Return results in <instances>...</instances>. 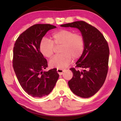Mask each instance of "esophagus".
Returning a JSON list of instances; mask_svg holds the SVG:
<instances>
[{
    "instance_id": "1",
    "label": "esophagus",
    "mask_w": 121,
    "mask_h": 121,
    "mask_svg": "<svg viewBox=\"0 0 121 121\" xmlns=\"http://www.w3.org/2000/svg\"><path fill=\"white\" fill-rule=\"evenodd\" d=\"M56 71H57V72L59 73V75H61L62 74L63 72H65V70H64V69H58L57 70H56Z\"/></svg>"
}]
</instances>
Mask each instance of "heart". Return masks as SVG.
<instances>
[{"label": "heart", "mask_w": 121, "mask_h": 121, "mask_svg": "<svg viewBox=\"0 0 121 121\" xmlns=\"http://www.w3.org/2000/svg\"><path fill=\"white\" fill-rule=\"evenodd\" d=\"M51 40L43 38L39 45L42 55L51 58L55 52V46L61 45L60 55L55 56L50 61L51 67L62 69L68 66L74 59L79 58L84 50V39L79 33L71 30H61L51 36Z\"/></svg>", "instance_id": "heart-1"}]
</instances>
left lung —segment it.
<instances>
[{"mask_svg":"<svg viewBox=\"0 0 121 121\" xmlns=\"http://www.w3.org/2000/svg\"><path fill=\"white\" fill-rule=\"evenodd\" d=\"M60 26L78 28L84 37V50L75 67L70 69L73 77L68 85L77 96L85 98L91 97L98 91L106 80L109 68L108 43L98 30L85 21ZM81 68L83 70H79Z\"/></svg>","mask_w":121,"mask_h":121,"instance_id":"8db88e82","label":"left lung"}]
</instances>
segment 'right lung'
I'll use <instances>...</instances> for the list:
<instances>
[{"label": "right lung", "instance_id": "add662e5", "mask_svg": "<svg viewBox=\"0 0 121 121\" xmlns=\"http://www.w3.org/2000/svg\"><path fill=\"white\" fill-rule=\"evenodd\" d=\"M56 27L49 24H35L21 34L14 43L13 68L20 85L33 97L48 95L59 78L55 68L43 72L48 67V63L39 49L43 37Z\"/></svg>", "mask_w": 121, "mask_h": 121}]
</instances>
